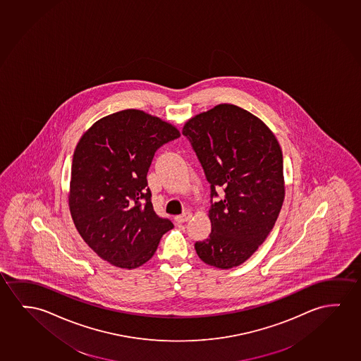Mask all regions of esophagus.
<instances>
[{"label": "esophagus", "mask_w": 361, "mask_h": 361, "mask_svg": "<svg viewBox=\"0 0 361 361\" xmlns=\"http://www.w3.org/2000/svg\"><path fill=\"white\" fill-rule=\"evenodd\" d=\"M192 216V214L189 212V211H186V212H183V215H180V216L175 217V221L178 222V224H183V222L189 221L190 219Z\"/></svg>", "instance_id": "34e87169"}]
</instances>
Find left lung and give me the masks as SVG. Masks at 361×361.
I'll return each mask as SVG.
<instances>
[{
    "mask_svg": "<svg viewBox=\"0 0 361 361\" xmlns=\"http://www.w3.org/2000/svg\"><path fill=\"white\" fill-rule=\"evenodd\" d=\"M183 135L210 183L211 233L195 250L211 267H238L265 241L283 206L278 140L257 117L228 104L192 117Z\"/></svg>",
    "mask_w": 361,
    "mask_h": 361,
    "instance_id": "8db88e82",
    "label": "left lung"
}]
</instances>
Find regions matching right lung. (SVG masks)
<instances>
[{"instance_id": "1", "label": "right lung", "mask_w": 361, "mask_h": 361, "mask_svg": "<svg viewBox=\"0 0 361 361\" xmlns=\"http://www.w3.org/2000/svg\"><path fill=\"white\" fill-rule=\"evenodd\" d=\"M178 128L140 110L101 118L73 154L70 211L85 243L122 269L150 260L173 228L151 202L147 172L156 151L178 139Z\"/></svg>"}]
</instances>
